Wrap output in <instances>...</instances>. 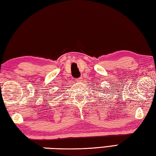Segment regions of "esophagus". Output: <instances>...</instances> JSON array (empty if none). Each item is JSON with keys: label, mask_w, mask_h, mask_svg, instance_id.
<instances>
[{"label": "esophagus", "mask_w": 156, "mask_h": 156, "mask_svg": "<svg viewBox=\"0 0 156 156\" xmlns=\"http://www.w3.org/2000/svg\"><path fill=\"white\" fill-rule=\"evenodd\" d=\"M82 79H83V78H82V77H80V78L77 79V81H78V82H81V81H82Z\"/></svg>", "instance_id": "1"}]
</instances>
